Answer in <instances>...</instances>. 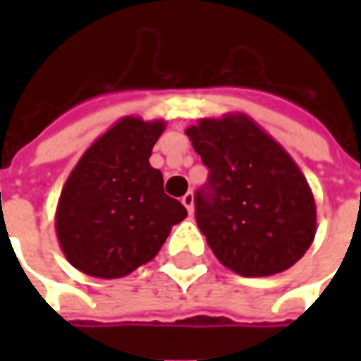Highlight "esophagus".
<instances>
[{
    "mask_svg": "<svg viewBox=\"0 0 361 361\" xmlns=\"http://www.w3.org/2000/svg\"><path fill=\"white\" fill-rule=\"evenodd\" d=\"M181 203L188 209L189 214H193V203H195V201H193V193H191V191H188L185 195L181 197Z\"/></svg>",
    "mask_w": 361,
    "mask_h": 361,
    "instance_id": "34e87169",
    "label": "esophagus"
}]
</instances>
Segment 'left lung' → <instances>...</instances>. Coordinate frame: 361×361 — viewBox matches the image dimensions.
<instances>
[{"mask_svg": "<svg viewBox=\"0 0 361 361\" xmlns=\"http://www.w3.org/2000/svg\"><path fill=\"white\" fill-rule=\"evenodd\" d=\"M185 135L209 168L195 219L220 263L242 276H271L298 263L313 243L317 211L282 145L240 111L199 119Z\"/></svg>", "mask_w": 361, "mask_h": 361, "instance_id": "1", "label": "left lung"}]
</instances>
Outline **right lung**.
<instances>
[{
  "label": "right lung",
  "instance_id": "obj_1",
  "mask_svg": "<svg viewBox=\"0 0 361 361\" xmlns=\"http://www.w3.org/2000/svg\"><path fill=\"white\" fill-rule=\"evenodd\" d=\"M164 119L126 116L100 135L69 173L56 209L66 259L96 279H121L157 257L185 207L164 193L149 162Z\"/></svg>",
  "mask_w": 361,
  "mask_h": 361
}]
</instances>
